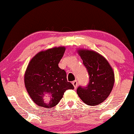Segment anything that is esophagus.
Wrapping results in <instances>:
<instances>
[{
  "label": "esophagus",
  "mask_w": 134,
  "mask_h": 134,
  "mask_svg": "<svg viewBox=\"0 0 134 134\" xmlns=\"http://www.w3.org/2000/svg\"><path fill=\"white\" fill-rule=\"evenodd\" d=\"M72 85L74 86V87H75V89L77 88V86H78V82H77V80H75L73 81V82H72Z\"/></svg>",
  "instance_id": "34e87169"
}]
</instances>
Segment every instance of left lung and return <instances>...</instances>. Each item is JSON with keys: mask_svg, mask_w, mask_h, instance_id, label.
<instances>
[{"mask_svg": "<svg viewBox=\"0 0 134 134\" xmlns=\"http://www.w3.org/2000/svg\"><path fill=\"white\" fill-rule=\"evenodd\" d=\"M78 52L88 72L90 82L86 87L79 86L77 94L87 105L97 106L111 92L115 82L113 71L106 58L95 51L79 49Z\"/></svg>", "mask_w": 134, "mask_h": 134, "instance_id": "left-lung-1", "label": "left lung"}]
</instances>
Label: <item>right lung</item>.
I'll return each mask as SVG.
<instances>
[{
	"label": "right lung",
	"mask_w": 134,
	"mask_h": 134,
	"mask_svg": "<svg viewBox=\"0 0 134 134\" xmlns=\"http://www.w3.org/2000/svg\"><path fill=\"white\" fill-rule=\"evenodd\" d=\"M65 48L54 47L41 51L30 62L25 74L26 89L32 100L41 107L56 106L67 90L74 86L66 72L58 67Z\"/></svg>",
	"instance_id": "obj_1"
}]
</instances>
